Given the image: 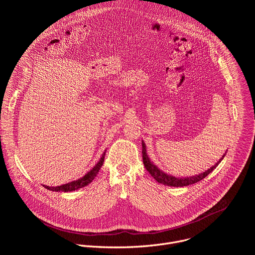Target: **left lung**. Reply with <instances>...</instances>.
Returning a JSON list of instances; mask_svg holds the SVG:
<instances>
[{"mask_svg":"<svg viewBox=\"0 0 255 255\" xmlns=\"http://www.w3.org/2000/svg\"><path fill=\"white\" fill-rule=\"evenodd\" d=\"M224 156H225V154L215 165H213L211 168H209L208 170H206L203 173H200V174L194 175V176H190V177H175L173 175L163 172L155 164H153V162L150 161V159L146 153V146H145V143L142 141V158H143V163H144L145 168L147 169V171L151 174V176L156 181H158L159 184H162V185L168 186V187H187L189 185L198 183V181L202 180L210 172H212L218 166V164L221 162V160L224 158Z\"/></svg>","mask_w":255,"mask_h":255,"instance_id":"8db88e82","label":"left lung"}]
</instances>
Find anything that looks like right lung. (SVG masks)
Returning <instances> with one entry per match:
<instances>
[{"label":"right lung","instance_id":"1","mask_svg":"<svg viewBox=\"0 0 255 255\" xmlns=\"http://www.w3.org/2000/svg\"><path fill=\"white\" fill-rule=\"evenodd\" d=\"M104 158H105V152L103 153L101 159L99 160V162L87 173L85 174L82 178H79L77 180L71 181V183L59 186V187H48V186H44L43 187L49 191H53V192H72V191H76L79 189H82L86 186H88L89 184H91L93 179L97 176V173L99 172V170L101 169L103 163H104Z\"/></svg>","mask_w":255,"mask_h":255}]
</instances>
